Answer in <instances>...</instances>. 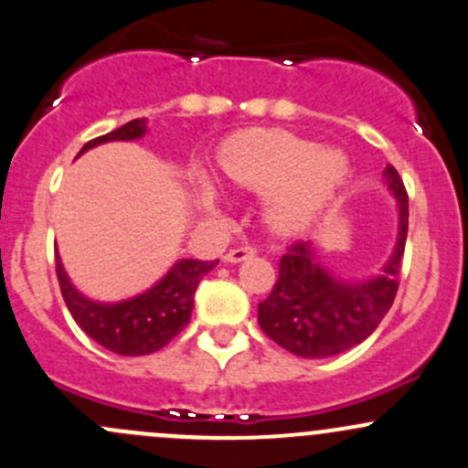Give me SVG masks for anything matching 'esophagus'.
<instances>
[{
	"label": "esophagus",
	"instance_id": "obj_1",
	"mask_svg": "<svg viewBox=\"0 0 468 468\" xmlns=\"http://www.w3.org/2000/svg\"><path fill=\"white\" fill-rule=\"evenodd\" d=\"M255 253H258V249H255V247H250V244H242V247H235V249H230L229 253L224 255V260H226V262H242V260H249V258H253Z\"/></svg>",
	"mask_w": 468,
	"mask_h": 468
}]
</instances>
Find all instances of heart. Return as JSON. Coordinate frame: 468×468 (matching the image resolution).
Listing matches in <instances>:
<instances>
[{
    "label": "heart",
    "instance_id": "b5f03b06",
    "mask_svg": "<svg viewBox=\"0 0 468 468\" xmlns=\"http://www.w3.org/2000/svg\"><path fill=\"white\" fill-rule=\"evenodd\" d=\"M221 168L242 188L271 195L267 219L280 233L312 226L346 181L347 159L284 132H249L221 154Z\"/></svg>",
    "mask_w": 468,
    "mask_h": 468
}]
</instances>
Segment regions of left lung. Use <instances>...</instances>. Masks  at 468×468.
I'll return each instance as SVG.
<instances>
[{"instance_id": "8db88e82", "label": "left lung", "mask_w": 468, "mask_h": 468, "mask_svg": "<svg viewBox=\"0 0 468 468\" xmlns=\"http://www.w3.org/2000/svg\"><path fill=\"white\" fill-rule=\"evenodd\" d=\"M399 201V242L381 275L343 282L314 260L307 242H293L280 258L271 293L258 304V323L271 341L303 358H327L366 341L392 307L399 289L408 235V193L399 172L383 170Z\"/></svg>"}]
</instances>
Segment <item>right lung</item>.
Returning a JSON list of instances; mask_svg holds the SVG:
<instances>
[{
  "mask_svg": "<svg viewBox=\"0 0 468 468\" xmlns=\"http://www.w3.org/2000/svg\"><path fill=\"white\" fill-rule=\"evenodd\" d=\"M145 118H134L118 130L91 139L82 152L107 141H134L145 134ZM201 260H179L164 280L141 296L122 303H93L69 282L60 258L56 255V273L73 321L85 329L98 346L122 356H144L165 347L190 321L197 284L218 264Z\"/></svg>",
  "mask_w": 468,
  "mask_h": 468,
  "instance_id": "obj_1",
  "label": "right lung"
}]
</instances>
